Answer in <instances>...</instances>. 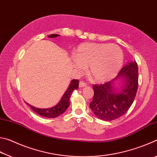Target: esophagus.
<instances>
[{
	"instance_id": "34e87169",
	"label": "esophagus",
	"mask_w": 157,
	"mask_h": 157,
	"mask_svg": "<svg viewBox=\"0 0 157 157\" xmlns=\"http://www.w3.org/2000/svg\"><path fill=\"white\" fill-rule=\"evenodd\" d=\"M86 86V84L85 83V82H82V81H80L79 82V86L80 87V88H82V87H85Z\"/></svg>"
}]
</instances>
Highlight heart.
<instances>
[{
	"instance_id": "1",
	"label": "heart",
	"mask_w": 157,
	"mask_h": 157,
	"mask_svg": "<svg viewBox=\"0 0 157 157\" xmlns=\"http://www.w3.org/2000/svg\"><path fill=\"white\" fill-rule=\"evenodd\" d=\"M75 66L79 72L84 68L92 80L105 83L115 78L123 64V54L120 48L114 44L84 43L74 52Z\"/></svg>"
}]
</instances>
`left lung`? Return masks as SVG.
Returning <instances> with one entry per match:
<instances>
[{"label": "left lung", "mask_w": 157, "mask_h": 157, "mask_svg": "<svg viewBox=\"0 0 157 157\" xmlns=\"http://www.w3.org/2000/svg\"><path fill=\"white\" fill-rule=\"evenodd\" d=\"M139 84L136 61L124 66L113 80L94 85V95L89 107L100 120L111 121L120 118L131 107Z\"/></svg>", "instance_id": "obj_1"}]
</instances>
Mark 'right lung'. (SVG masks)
I'll list each match as a JSON object with an SVG mask.
<instances>
[{
  "mask_svg": "<svg viewBox=\"0 0 157 157\" xmlns=\"http://www.w3.org/2000/svg\"><path fill=\"white\" fill-rule=\"evenodd\" d=\"M59 34H52L48 36L49 38H55V37L59 36ZM79 86V80L78 79H72L71 81V83L69 84L68 87L66 89L64 94H63L62 98H61L59 102L57 103L56 105L53 106V107L50 108H46V109H40V108H36L33 107V106L30 105V104L26 102L28 106H30L32 109H33L34 112L39 114L40 116L44 117H46V118H54L60 116L63 112H65L66 110L67 109L68 107L70 105V98L72 93L74 90L78 89Z\"/></svg>",
  "mask_w": 157,
  "mask_h": 157,
  "instance_id": "obj_1",
  "label": "right lung"
}]
</instances>
